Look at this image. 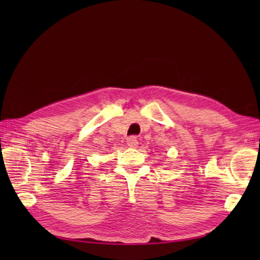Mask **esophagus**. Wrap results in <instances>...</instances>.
<instances>
[{
    "label": "esophagus",
    "instance_id": "obj_1",
    "mask_svg": "<svg viewBox=\"0 0 260 260\" xmlns=\"http://www.w3.org/2000/svg\"><path fill=\"white\" fill-rule=\"evenodd\" d=\"M127 144H128V146H130V147H137L138 146V144H139V142H138V139L136 138V137H130V138H128V140H127Z\"/></svg>",
    "mask_w": 260,
    "mask_h": 260
}]
</instances>
